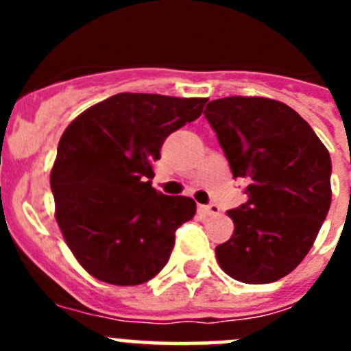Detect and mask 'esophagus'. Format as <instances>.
I'll list each match as a JSON object with an SVG mask.
<instances>
[{
  "mask_svg": "<svg viewBox=\"0 0 351 351\" xmlns=\"http://www.w3.org/2000/svg\"><path fill=\"white\" fill-rule=\"evenodd\" d=\"M200 210H202L204 214H207V216H219V213H221V209H219L216 204H209V206H202L200 207Z\"/></svg>",
  "mask_w": 351,
  "mask_h": 351,
  "instance_id": "esophagus-1",
  "label": "esophagus"
}]
</instances>
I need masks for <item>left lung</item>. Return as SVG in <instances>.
Segmentation results:
<instances>
[{"mask_svg": "<svg viewBox=\"0 0 351 351\" xmlns=\"http://www.w3.org/2000/svg\"><path fill=\"white\" fill-rule=\"evenodd\" d=\"M204 116L234 178L247 181V202L228 210L234 234L216 246L219 267L241 283L281 280L308 255L330 207L327 147L293 108L271 98H219Z\"/></svg>", "mask_w": 351, "mask_h": 351, "instance_id": "1", "label": "left lung"}]
</instances>
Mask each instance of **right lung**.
Here are the masks:
<instances>
[{
  "label": "right lung",
  "mask_w": 351,
  "mask_h": 351,
  "mask_svg": "<svg viewBox=\"0 0 351 351\" xmlns=\"http://www.w3.org/2000/svg\"><path fill=\"white\" fill-rule=\"evenodd\" d=\"M206 101L119 93L64 130L51 170L56 221L93 278L135 287L165 267L176 230L197 204L154 190L153 163L165 138L200 117Z\"/></svg>",
  "instance_id": "obj_1"
}]
</instances>
